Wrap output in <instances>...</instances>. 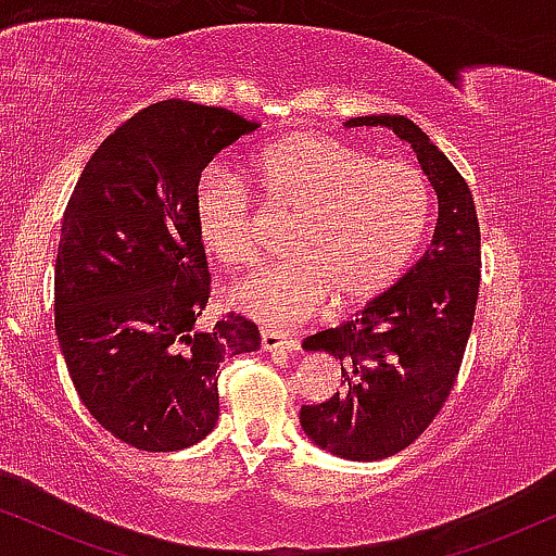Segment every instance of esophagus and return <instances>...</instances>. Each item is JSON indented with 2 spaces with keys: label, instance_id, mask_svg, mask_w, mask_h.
Instances as JSON below:
<instances>
[{
  "label": "esophagus",
  "instance_id": "obj_1",
  "mask_svg": "<svg viewBox=\"0 0 556 556\" xmlns=\"http://www.w3.org/2000/svg\"><path fill=\"white\" fill-rule=\"evenodd\" d=\"M261 348L266 353H282V350H298V340L277 329H261Z\"/></svg>",
  "mask_w": 556,
  "mask_h": 556
}]
</instances>
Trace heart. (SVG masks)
<instances>
[{
	"mask_svg": "<svg viewBox=\"0 0 556 556\" xmlns=\"http://www.w3.org/2000/svg\"><path fill=\"white\" fill-rule=\"evenodd\" d=\"M253 175L274 206L295 214L285 240L292 258L229 292L258 321H303L329 300L353 308L376 298L407 269L431 222V182L416 164L381 162L321 132L266 146ZM193 219L208 256L238 269L261 261L256 206L235 172H203Z\"/></svg>",
	"mask_w": 556,
	"mask_h": 556,
	"instance_id": "obj_1",
	"label": "heart"
}]
</instances>
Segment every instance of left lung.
<instances>
[{
    "mask_svg": "<svg viewBox=\"0 0 556 556\" xmlns=\"http://www.w3.org/2000/svg\"><path fill=\"white\" fill-rule=\"evenodd\" d=\"M348 127H389L416 151L439 198L429 251L361 314L303 342L342 363V389L300 407L311 442L344 460H384L439 416L457 381L481 285V227L468 182L402 114L353 117Z\"/></svg>",
    "mask_w": 556,
    "mask_h": 556,
    "instance_id": "8db88e82",
    "label": "left lung"
}]
</instances>
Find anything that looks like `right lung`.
I'll return each mask as SVG.
<instances>
[{
    "label": "right lung",
    "mask_w": 556,
    "mask_h": 556,
    "mask_svg": "<svg viewBox=\"0 0 556 556\" xmlns=\"http://www.w3.org/2000/svg\"><path fill=\"white\" fill-rule=\"evenodd\" d=\"M258 123L167 99L119 125L88 159L62 219L54 329L88 413L119 442L175 452L219 418V363L261 348L258 327L208 303L195 232L201 172Z\"/></svg>",
    "instance_id": "obj_1"
}]
</instances>
